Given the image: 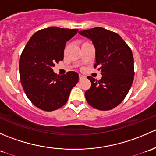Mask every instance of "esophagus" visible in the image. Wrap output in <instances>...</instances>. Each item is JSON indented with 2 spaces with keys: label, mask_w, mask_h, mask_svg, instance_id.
Returning a JSON list of instances; mask_svg holds the SVG:
<instances>
[{
  "label": "esophagus",
  "mask_w": 156,
  "mask_h": 156,
  "mask_svg": "<svg viewBox=\"0 0 156 156\" xmlns=\"http://www.w3.org/2000/svg\"><path fill=\"white\" fill-rule=\"evenodd\" d=\"M84 78H85V76H84V75H81V74H80V75H79V79L82 80V79H84Z\"/></svg>",
  "instance_id": "esophagus-1"
}]
</instances>
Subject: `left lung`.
I'll list each match as a JSON object with an SVG mask.
<instances>
[{
	"label": "left lung",
	"instance_id": "1",
	"mask_svg": "<svg viewBox=\"0 0 156 156\" xmlns=\"http://www.w3.org/2000/svg\"><path fill=\"white\" fill-rule=\"evenodd\" d=\"M95 48L96 63L102 78L88 76L91 87L85 92L88 104L99 110H110L120 104L132 85L134 75L132 51L119 34L96 27L78 31Z\"/></svg>",
	"mask_w": 156,
	"mask_h": 156
}]
</instances>
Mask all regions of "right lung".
Here are the masks:
<instances>
[{"label":"right lung","mask_w":156,"mask_h":156,"mask_svg":"<svg viewBox=\"0 0 156 156\" xmlns=\"http://www.w3.org/2000/svg\"><path fill=\"white\" fill-rule=\"evenodd\" d=\"M78 29L49 27L34 33L20 59V81L30 101L40 109L51 112L62 107L78 81V74L59 76L53 70L62 60L66 44Z\"/></svg>","instance_id":"add662e5"}]
</instances>
